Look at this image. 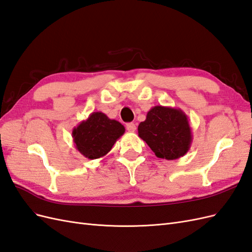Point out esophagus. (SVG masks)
Returning a JSON list of instances; mask_svg holds the SVG:
<instances>
[{
    "instance_id": "obj_1",
    "label": "esophagus",
    "mask_w": 252,
    "mask_h": 252,
    "mask_svg": "<svg viewBox=\"0 0 252 252\" xmlns=\"http://www.w3.org/2000/svg\"><path fill=\"white\" fill-rule=\"evenodd\" d=\"M126 128H127V130H128V131L133 132V131H135L136 126H135V124H134V123H128V124L126 125Z\"/></svg>"
}]
</instances>
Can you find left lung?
Returning a JSON list of instances; mask_svg holds the SVG:
<instances>
[{
	"mask_svg": "<svg viewBox=\"0 0 252 252\" xmlns=\"http://www.w3.org/2000/svg\"><path fill=\"white\" fill-rule=\"evenodd\" d=\"M139 136L158 158L177 159L185 156L192 142L191 128L184 111L155 106L138 127Z\"/></svg>",
	"mask_w": 252,
	"mask_h": 252,
	"instance_id": "8db88e82",
	"label": "left lung"
}]
</instances>
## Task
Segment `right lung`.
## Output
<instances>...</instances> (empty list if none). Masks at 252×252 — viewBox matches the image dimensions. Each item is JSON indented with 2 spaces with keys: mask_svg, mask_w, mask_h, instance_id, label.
<instances>
[{
  "mask_svg": "<svg viewBox=\"0 0 252 252\" xmlns=\"http://www.w3.org/2000/svg\"><path fill=\"white\" fill-rule=\"evenodd\" d=\"M124 132L125 127L120 122L109 119L101 111H95L73 128L72 138L81 155L94 159L107 155Z\"/></svg>",
  "mask_w": 252,
  "mask_h": 252,
  "instance_id": "add662e5",
  "label": "right lung"
}]
</instances>
